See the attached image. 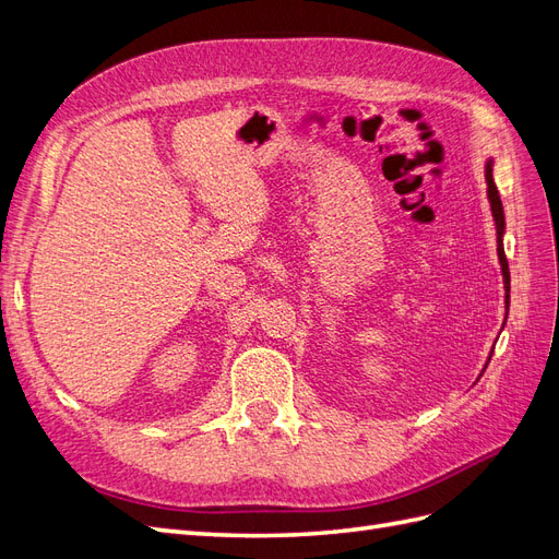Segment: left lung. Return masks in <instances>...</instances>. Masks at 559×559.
<instances>
[{
    "label": "left lung",
    "mask_w": 559,
    "mask_h": 559,
    "mask_svg": "<svg viewBox=\"0 0 559 559\" xmlns=\"http://www.w3.org/2000/svg\"><path fill=\"white\" fill-rule=\"evenodd\" d=\"M492 167H495V160L487 158L485 163V181H487V200H489V210H492V216H495V226H497V257H499V263H501V275H503V292H506V310H509L511 306V273H509V261H506V253H503V233H506V216H503V205H501V198H499V191H497V183H495V175H492ZM509 314V312H506ZM489 359H492V352H489L487 357V364ZM485 364V368H487ZM485 373V370H483ZM480 373V376H483Z\"/></svg>",
    "instance_id": "8db88e82"
}]
</instances>
